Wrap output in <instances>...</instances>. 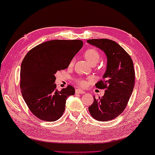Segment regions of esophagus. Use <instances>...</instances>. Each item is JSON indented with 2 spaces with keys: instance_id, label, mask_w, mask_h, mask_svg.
I'll return each instance as SVG.
<instances>
[{
  "instance_id": "34e87169",
  "label": "esophagus",
  "mask_w": 155,
  "mask_h": 155,
  "mask_svg": "<svg viewBox=\"0 0 155 155\" xmlns=\"http://www.w3.org/2000/svg\"><path fill=\"white\" fill-rule=\"evenodd\" d=\"M84 93H85L84 91L81 90V89H80V88H78V89H76V90H75V93L76 94H84Z\"/></svg>"
}]
</instances>
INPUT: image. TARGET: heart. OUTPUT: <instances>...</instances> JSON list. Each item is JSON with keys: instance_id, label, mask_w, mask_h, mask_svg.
<instances>
[{"instance_id": "heart-1", "label": "heart", "mask_w": 155, "mask_h": 155, "mask_svg": "<svg viewBox=\"0 0 155 155\" xmlns=\"http://www.w3.org/2000/svg\"><path fill=\"white\" fill-rule=\"evenodd\" d=\"M84 56L85 58L87 59V61L90 62L91 64L94 65L99 62L100 59H101V55L100 53L97 51L96 49L94 48H89L86 50L84 52ZM73 62H74V59H71L69 62V66H72ZM76 82L80 87L84 88L86 87L89 84H90L92 81H93V78H89L87 79H83V78H78L76 79Z\"/></svg>"}]
</instances>
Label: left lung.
Masks as SVG:
<instances>
[{
    "label": "left lung",
    "instance_id": "left-lung-1",
    "mask_svg": "<svg viewBox=\"0 0 155 155\" xmlns=\"http://www.w3.org/2000/svg\"><path fill=\"white\" fill-rule=\"evenodd\" d=\"M87 42L104 51L107 60L103 80L95 84L97 88L105 89L104 95L98 99L94 96L88 110L97 120H113L125 109L134 90V62L129 54L112 40L94 39Z\"/></svg>",
    "mask_w": 155,
    "mask_h": 155
}]
</instances>
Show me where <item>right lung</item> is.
Masks as SVG:
<instances>
[{
	"label": "right lung",
	"mask_w": 155,
	"mask_h": 155,
	"mask_svg": "<svg viewBox=\"0 0 155 155\" xmlns=\"http://www.w3.org/2000/svg\"><path fill=\"white\" fill-rule=\"evenodd\" d=\"M82 46V40H51L35 46L24 57L20 69L21 93L38 118L56 121L64 113L67 97L75 94V89L69 85L57 90L55 74L67 69Z\"/></svg>",
	"instance_id": "1"
}]
</instances>
